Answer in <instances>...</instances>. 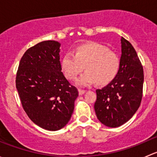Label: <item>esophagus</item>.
I'll use <instances>...</instances> for the list:
<instances>
[{
	"label": "esophagus",
	"instance_id": "esophagus-1",
	"mask_svg": "<svg viewBox=\"0 0 157 157\" xmlns=\"http://www.w3.org/2000/svg\"><path fill=\"white\" fill-rule=\"evenodd\" d=\"M78 93H79V95H83V94H84L85 93H86V90H80V89H79V90H78Z\"/></svg>",
	"mask_w": 157,
	"mask_h": 157
}]
</instances>
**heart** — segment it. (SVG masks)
<instances>
[{"label":"heart","mask_w":157,"mask_h":157,"mask_svg":"<svg viewBox=\"0 0 157 157\" xmlns=\"http://www.w3.org/2000/svg\"><path fill=\"white\" fill-rule=\"evenodd\" d=\"M84 67L86 71L77 79V85L86 86L97 83L105 86L116 77L120 61L116 54L95 42L79 45L74 54L67 52L61 60V70L68 80H75Z\"/></svg>","instance_id":"b5f03b06"}]
</instances>
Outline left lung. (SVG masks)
Returning a JSON list of instances; mask_svg holds the SVG:
<instances>
[{
	"label": "left lung",
	"instance_id": "obj_1",
	"mask_svg": "<svg viewBox=\"0 0 157 157\" xmlns=\"http://www.w3.org/2000/svg\"><path fill=\"white\" fill-rule=\"evenodd\" d=\"M121 55L116 77L107 86L96 90L94 109L104 125L117 128L132 118L140 105L144 70L135 49L121 39Z\"/></svg>",
	"mask_w": 157,
	"mask_h": 157
}]
</instances>
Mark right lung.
<instances>
[{"instance_id": "add662e5", "label": "right lung", "mask_w": 157, "mask_h": 157, "mask_svg": "<svg viewBox=\"0 0 157 157\" xmlns=\"http://www.w3.org/2000/svg\"><path fill=\"white\" fill-rule=\"evenodd\" d=\"M61 44L43 41L28 49L20 60L16 86L22 105L36 124L58 131L68 123L78 96L61 72Z\"/></svg>"}]
</instances>
